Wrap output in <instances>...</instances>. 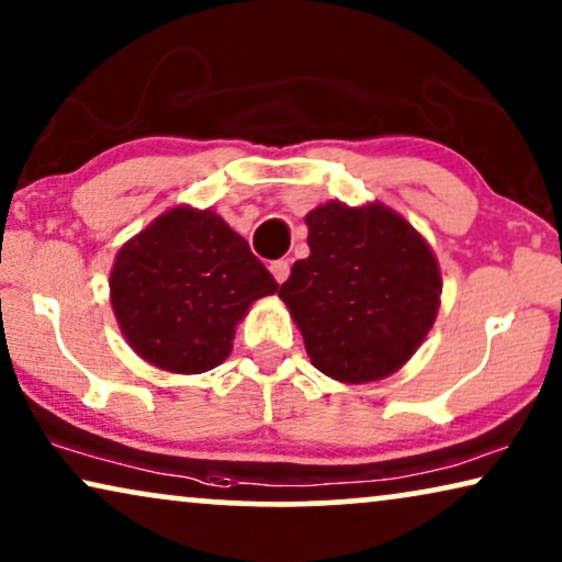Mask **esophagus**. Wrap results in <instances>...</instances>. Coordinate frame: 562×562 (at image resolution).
<instances>
[{"mask_svg": "<svg viewBox=\"0 0 562 562\" xmlns=\"http://www.w3.org/2000/svg\"><path fill=\"white\" fill-rule=\"evenodd\" d=\"M268 268H271L273 279L279 281V283H283V281L289 279V260H283V258L281 260H273V263L268 266Z\"/></svg>", "mask_w": 562, "mask_h": 562, "instance_id": "34e87169", "label": "esophagus"}]
</instances>
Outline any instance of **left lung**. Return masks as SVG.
Masks as SVG:
<instances>
[{
  "label": "left lung",
  "mask_w": 562,
  "mask_h": 562,
  "mask_svg": "<svg viewBox=\"0 0 562 562\" xmlns=\"http://www.w3.org/2000/svg\"><path fill=\"white\" fill-rule=\"evenodd\" d=\"M304 222L310 258L291 266L279 296L306 356L340 383L389 379L437 319L442 273L435 250L381 202H325Z\"/></svg>",
  "instance_id": "left-lung-1"
}]
</instances>
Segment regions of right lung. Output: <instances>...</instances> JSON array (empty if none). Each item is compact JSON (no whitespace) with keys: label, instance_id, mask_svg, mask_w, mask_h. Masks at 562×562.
<instances>
[{"label":"right lung","instance_id":"right-lung-1","mask_svg":"<svg viewBox=\"0 0 562 562\" xmlns=\"http://www.w3.org/2000/svg\"><path fill=\"white\" fill-rule=\"evenodd\" d=\"M279 291L214 210L179 204L122 245L110 302L130 348L168 373H204L233 352L235 327Z\"/></svg>","mask_w":562,"mask_h":562}]
</instances>
